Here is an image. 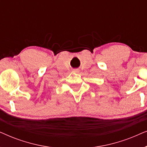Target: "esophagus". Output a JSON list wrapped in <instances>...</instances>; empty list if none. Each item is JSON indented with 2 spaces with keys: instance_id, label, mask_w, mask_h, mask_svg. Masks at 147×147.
<instances>
[{
  "instance_id": "34e87169",
  "label": "esophagus",
  "mask_w": 147,
  "mask_h": 147,
  "mask_svg": "<svg viewBox=\"0 0 147 147\" xmlns=\"http://www.w3.org/2000/svg\"><path fill=\"white\" fill-rule=\"evenodd\" d=\"M73 72H74V73L78 74V73H79V72H80V69H74V70H73Z\"/></svg>"
}]
</instances>
